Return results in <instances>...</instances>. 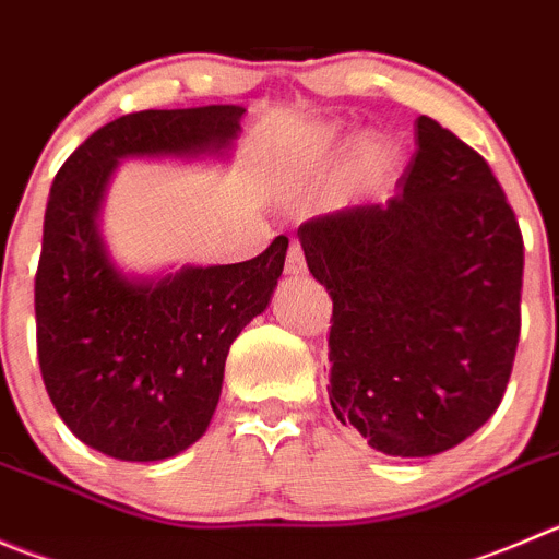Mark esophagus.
Returning <instances> with one entry per match:
<instances>
[{"instance_id":"1","label":"esophagus","mask_w":559,"mask_h":559,"mask_svg":"<svg viewBox=\"0 0 559 559\" xmlns=\"http://www.w3.org/2000/svg\"><path fill=\"white\" fill-rule=\"evenodd\" d=\"M286 273L289 275H302L306 273V257H302V248L292 242L289 251H286Z\"/></svg>"}]
</instances>
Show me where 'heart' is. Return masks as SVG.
Instances as JSON below:
<instances>
[{
    "label": "heart",
    "instance_id": "b5f03b06",
    "mask_svg": "<svg viewBox=\"0 0 559 559\" xmlns=\"http://www.w3.org/2000/svg\"><path fill=\"white\" fill-rule=\"evenodd\" d=\"M349 147V139L344 135V130L338 128H322L311 135L308 147L292 160V180L306 186V182L319 180L324 177V171L333 166L335 158L344 155V150ZM401 169V153L390 139H371L360 147L355 164V180L357 186L366 188V191H377V188L388 186Z\"/></svg>",
    "mask_w": 559,
    "mask_h": 559
}]
</instances>
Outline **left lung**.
I'll return each mask as SVG.
<instances>
[{
    "label": "left lung",
    "instance_id": "obj_1",
    "mask_svg": "<svg viewBox=\"0 0 559 559\" xmlns=\"http://www.w3.org/2000/svg\"><path fill=\"white\" fill-rule=\"evenodd\" d=\"M388 204L297 229L333 300L330 406L373 451H451L495 415L522 330L519 221L473 147L417 117Z\"/></svg>",
    "mask_w": 559,
    "mask_h": 559
}]
</instances>
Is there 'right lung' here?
I'll return each mask as SVG.
<instances>
[{"mask_svg": "<svg viewBox=\"0 0 559 559\" xmlns=\"http://www.w3.org/2000/svg\"><path fill=\"white\" fill-rule=\"evenodd\" d=\"M242 114H124L53 177L35 275L37 360L64 426L119 462L171 459L207 431L231 341L267 308L289 240L240 264L124 275L100 235L106 188L124 158H226Z\"/></svg>", "mask_w": 559, "mask_h": 559, "instance_id": "add662e5", "label": "right lung"}]
</instances>
